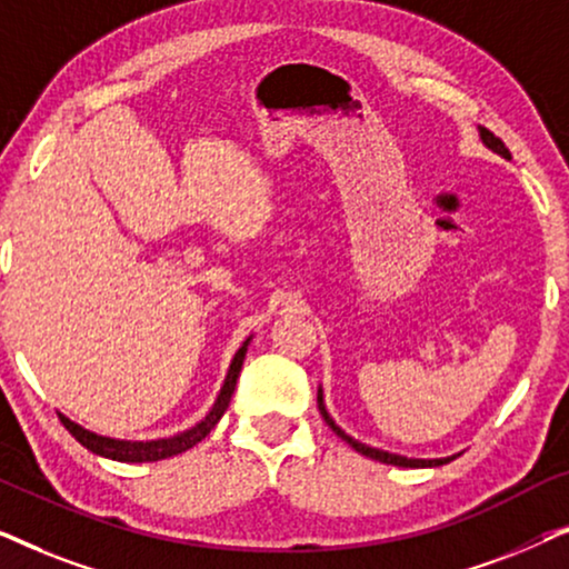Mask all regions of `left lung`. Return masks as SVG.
I'll return each mask as SVG.
<instances>
[{
	"instance_id": "1",
	"label": "left lung",
	"mask_w": 569,
	"mask_h": 569,
	"mask_svg": "<svg viewBox=\"0 0 569 569\" xmlns=\"http://www.w3.org/2000/svg\"><path fill=\"white\" fill-rule=\"evenodd\" d=\"M479 139H481V144L487 147V150H492L495 154H500V158L510 160V150L502 144V139H497V137L492 134V131L485 129V127H479ZM318 411H321L323 419H326V425H329L331 430L337 432L341 440H347L349 446H352V448L357 450V453L368 456V458H372V461L401 466V469H435V466L450 463V461H453V458L458 456V453H456V456H448V458H407V456H399V453H388V450H383V448H372V446H368V442L355 440L352 435H347V432L341 430V427L331 419L329 409H326V401H323V388H318Z\"/></svg>"
}]
</instances>
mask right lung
I'll use <instances>...</instances> for the list:
<instances>
[{
	"label": "right lung",
	"mask_w": 569,
	"mask_h": 569,
	"mask_svg": "<svg viewBox=\"0 0 569 569\" xmlns=\"http://www.w3.org/2000/svg\"><path fill=\"white\" fill-rule=\"evenodd\" d=\"M251 339L253 337H248L243 345H240L236 357H232L230 370H228V376H224V383L220 388V393H217L212 409L207 411L201 422L189 427V430H183V432H178V435H170V438H158V440H119V438H106V435L84 430L82 425L72 422V419H69L67 415H61V411H59L61 425H64L67 430L72 432V438L80 442V446L88 448L90 453L111 458V461L150 463V461H162V458L183 453V450H189V448L197 446V442L204 440L207 435L212 432V427L220 422L224 411H228L230 399H232V391H236L240 368H243V360H246V352H248V345H251Z\"/></svg>",
	"instance_id": "1"
}]
</instances>
